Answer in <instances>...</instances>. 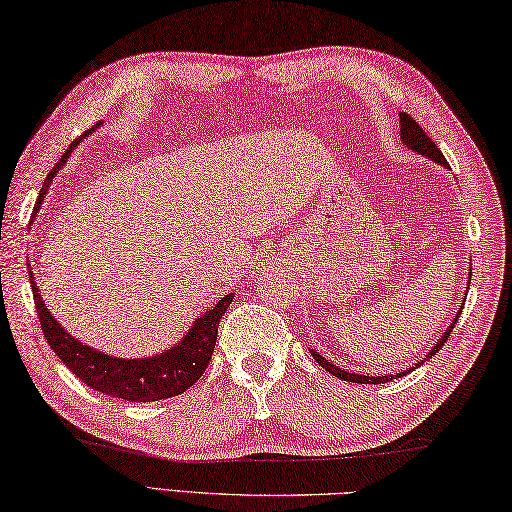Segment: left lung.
Listing matches in <instances>:
<instances>
[{"mask_svg": "<svg viewBox=\"0 0 512 512\" xmlns=\"http://www.w3.org/2000/svg\"><path fill=\"white\" fill-rule=\"evenodd\" d=\"M398 118H401V138H403V143L407 145V147H412V150H416V152H421L423 156H427V159H432V161H436V163H441V165H448V161H445V156L441 154V150L439 147H436V143L432 141L430 136H427V132H423V127L416 123V120L407 114V111H401V114H398ZM470 282V280H468ZM466 302V300H463ZM459 315H461V311L457 313V318H454L452 322H450V327L445 329V336H441V340L436 342V347L427 353L425 356V360L427 358H432L434 353H439V349L445 345V342H448V338H450V333H452V329L457 327V320H459ZM311 356L315 358V362H318V365L322 367V369H327L329 374H333V376H338V378H342V380H349V383H360V385H380V383H389V380H394V378H401V376H405V374H410V371L414 369H407V371H401V374H396V376H360V374H353V371H345V369H340V367H336V365H331V362H327V358H322L318 351L315 349H311ZM418 365H421V362H418ZM416 365V367H418Z\"/></svg>", "mask_w": 512, "mask_h": 512, "instance_id": "left-lung-1", "label": "left lung"}]
</instances>
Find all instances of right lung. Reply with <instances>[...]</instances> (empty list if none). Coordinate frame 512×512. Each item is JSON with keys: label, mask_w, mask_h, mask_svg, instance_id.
Instances as JSON below:
<instances>
[{"label": "right lung", "mask_w": 512, "mask_h": 512, "mask_svg": "<svg viewBox=\"0 0 512 512\" xmlns=\"http://www.w3.org/2000/svg\"><path fill=\"white\" fill-rule=\"evenodd\" d=\"M80 143V138L71 143L67 154L62 156V161L53 167L46 176V181L40 190V199H37V208L44 199L46 190H49V183L58 167L64 163V159L71 154L73 147ZM31 275V286H33V300L37 309V318H40V327L44 331V338L49 342V347L55 351L64 365H67L73 374H76L82 383L87 387L96 389L100 394L123 398L129 403H150V401H161V398L179 396L185 389L192 387L201 378L203 371H206L208 362L212 358V351H215L217 342V331L221 315L232 302V295L215 304V309L208 311L206 315L192 324L188 336H185L179 345L172 347L170 351L159 353L154 358H143V360H123L107 356V353H100L87 345H82L78 338L69 336L64 331L58 320L53 318L46 309L40 293H37V284Z\"/></svg>", "instance_id": "obj_1"}]
</instances>
